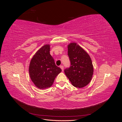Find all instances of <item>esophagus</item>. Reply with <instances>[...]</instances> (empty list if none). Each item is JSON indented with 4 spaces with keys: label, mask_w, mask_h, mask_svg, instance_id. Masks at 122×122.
I'll list each match as a JSON object with an SVG mask.
<instances>
[{
    "label": "esophagus",
    "mask_w": 122,
    "mask_h": 122,
    "mask_svg": "<svg viewBox=\"0 0 122 122\" xmlns=\"http://www.w3.org/2000/svg\"><path fill=\"white\" fill-rule=\"evenodd\" d=\"M60 68H61L62 71H64V66H60Z\"/></svg>",
    "instance_id": "1"
}]
</instances>
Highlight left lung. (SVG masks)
<instances>
[{
  "label": "left lung",
  "mask_w": 122,
  "mask_h": 122,
  "mask_svg": "<svg viewBox=\"0 0 122 122\" xmlns=\"http://www.w3.org/2000/svg\"><path fill=\"white\" fill-rule=\"evenodd\" d=\"M70 67L64 72L73 86L81 88L89 83L93 74L91 58L86 51L75 43L68 46Z\"/></svg>",
  "instance_id": "1"
}]
</instances>
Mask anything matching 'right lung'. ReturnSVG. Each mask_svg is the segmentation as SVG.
<instances>
[{"label":"right lung","instance_id":"right-lung-1","mask_svg":"<svg viewBox=\"0 0 122 122\" xmlns=\"http://www.w3.org/2000/svg\"><path fill=\"white\" fill-rule=\"evenodd\" d=\"M50 45L42 47L32 58L29 67V73L35 86L43 89L50 87L55 77L61 70L55 64L50 54Z\"/></svg>","mask_w":122,"mask_h":122}]
</instances>
